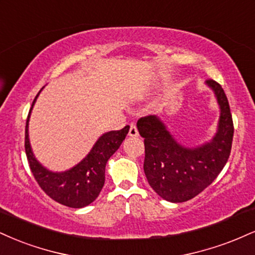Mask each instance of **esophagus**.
Here are the masks:
<instances>
[{
	"label": "esophagus",
	"mask_w": 255,
	"mask_h": 255,
	"mask_svg": "<svg viewBox=\"0 0 255 255\" xmlns=\"http://www.w3.org/2000/svg\"><path fill=\"white\" fill-rule=\"evenodd\" d=\"M128 135L131 136V137L139 136V131H137V128L134 125H131L129 127V133H128Z\"/></svg>",
	"instance_id": "1"
}]
</instances>
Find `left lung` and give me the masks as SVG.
I'll return each instance as SVG.
<instances>
[{
    "label": "left lung",
    "instance_id": "1",
    "mask_svg": "<svg viewBox=\"0 0 255 255\" xmlns=\"http://www.w3.org/2000/svg\"><path fill=\"white\" fill-rule=\"evenodd\" d=\"M205 84L214 91L220 107L217 130L199 146H183L159 116L141 118L136 127L145 137L143 171L151 188L165 201L182 203L201 194L225 167L231 154L234 126L228 100L219 83Z\"/></svg>",
    "mask_w": 255,
    "mask_h": 255
}]
</instances>
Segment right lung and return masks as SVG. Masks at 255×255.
Returning a JSON list of instances; mask_svg holds the SVG:
<instances>
[{"mask_svg":"<svg viewBox=\"0 0 255 255\" xmlns=\"http://www.w3.org/2000/svg\"><path fill=\"white\" fill-rule=\"evenodd\" d=\"M41 90L32 103V108L29 110L26 122V133H24V148H26L30 171L40 188L58 203L70 208L87 207L93 203L100 195L106 180L107 161L118 151L122 141L126 139L129 131V126H126L121 130H110L102 134L95 142L87 157L83 158L77 165L66 171L54 172L40 164L32 151L29 142L28 124L30 113Z\"/></svg>","mask_w":255,"mask_h":255,"instance_id":"right-lung-1","label":"right lung"}]
</instances>
